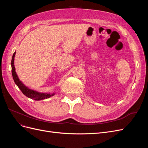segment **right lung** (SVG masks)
<instances>
[{
	"label": "right lung",
	"instance_id": "add662e5",
	"mask_svg": "<svg viewBox=\"0 0 148 148\" xmlns=\"http://www.w3.org/2000/svg\"><path fill=\"white\" fill-rule=\"evenodd\" d=\"M16 52H14L13 54L12 62H11V66H12V73L13 80L16 84V86L19 88V89L23 92L24 95L26 97H28L31 99H34L35 101H41L44 99H47V98L51 97L55 95V92L51 93V92H40L37 91L33 90V89H29L28 86L25 85L21 82L19 78L18 77L16 72L15 71V68L14 65V60Z\"/></svg>",
	"mask_w": 148,
	"mask_h": 148
}]
</instances>
